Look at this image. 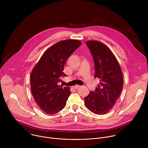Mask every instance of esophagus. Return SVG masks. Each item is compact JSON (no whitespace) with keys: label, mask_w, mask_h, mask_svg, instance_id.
I'll return each instance as SVG.
<instances>
[{"label":"esophagus","mask_w":148,"mask_h":148,"mask_svg":"<svg viewBox=\"0 0 148 148\" xmlns=\"http://www.w3.org/2000/svg\"><path fill=\"white\" fill-rule=\"evenodd\" d=\"M79 87H80V86H79V85H76V86H74V88H75V89H77V88H79Z\"/></svg>","instance_id":"34e87169"}]
</instances>
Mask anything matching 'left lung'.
<instances>
[{
    "label": "left lung",
    "mask_w": 148,
    "mask_h": 148,
    "mask_svg": "<svg viewBox=\"0 0 148 148\" xmlns=\"http://www.w3.org/2000/svg\"><path fill=\"white\" fill-rule=\"evenodd\" d=\"M92 56L95 78L100 82L94 92L84 98L86 107L97 115L108 113L115 105L123 88V75L119 62L111 50L101 42H86Z\"/></svg>",
    "instance_id": "1"
}]
</instances>
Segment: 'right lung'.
<instances>
[{"label": "right lung", "mask_w": 148, "mask_h": 148, "mask_svg": "<svg viewBox=\"0 0 148 148\" xmlns=\"http://www.w3.org/2000/svg\"><path fill=\"white\" fill-rule=\"evenodd\" d=\"M81 45L78 40L60 41L49 48L34 67L30 75L31 91L35 101L47 114H55L66 106L70 88L57 83L68 58Z\"/></svg>", "instance_id": "obj_1"}]
</instances>
